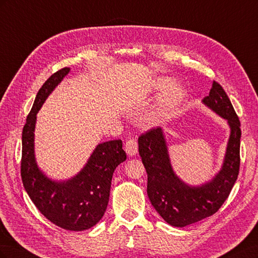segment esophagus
Here are the masks:
<instances>
[{
  "instance_id": "34e87169",
  "label": "esophagus",
  "mask_w": 258,
  "mask_h": 258,
  "mask_svg": "<svg viewBox=\"0 0 258 258\" xmlns=\"http://www.w3.org/2000/svg\"><path fill=\"white\" fill-rule=\"evenodd\" d=\"M124 151L129 156H135L138 154V142L136 139H129L124 144Z\"/></svg>"
}]
</instances>
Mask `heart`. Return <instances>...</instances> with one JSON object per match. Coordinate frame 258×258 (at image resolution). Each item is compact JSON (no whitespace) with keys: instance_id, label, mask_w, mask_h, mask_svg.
I'll list each match as a JSON object with an SVG mask.
<instances>
[{"instance_id":"1","label":"heart","mask_w":258,"mask_h":258,"mask_svg":"<svg viewBox=\"0 0 258 258\" xmlns=\"http://www.w3.org/2000/svg\"><path fill=\"white\" fill-rule=\"evenodd\" d=\"M170 79H167V77H159V79H156L154 81L152 86L154 89L161 90L163 88H166L168 85H170ZM185 96L186 91L183 86L177 84L171 85L161 99L160 110L157 113V117H156V118H162V117H165L170 111H172L173 108H175L182 102Z\"/></svg>"}]
</instances>
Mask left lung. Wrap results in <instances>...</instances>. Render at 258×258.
<instances>
[{
  "mask_svg": "<svg viewBox=\"0 0 258 258\" xmlns=\"http://www.w3.org/2000/svg\"><path fill=\"white\" fill-rule=\"evenodd\" d=\"M202 102L227 119L230 127L223 167L210 182L188 186L176 176L160 127L150 129L138 140L139 154L147 173V196L163 220L174 227H184L216 213L239 174L241 124L227 93L214 81Z\"/></svg>",
  "mask_w": 258,
  "mask_h": 258,
  "instance_id": "8db88e82",
  "label": "left lung"
}]
</instances>
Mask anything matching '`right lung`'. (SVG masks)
I'll return each mask as SVG.
<instances>
[{
	"label": "right lung",
	"mask_w": 258,
	"mask_h": 258,
	"mask_svg": "<svg viewBox=\"0 0 258 258\" xmlns=\"http://www.w3.org/2000/svg\"><path fill=\"white\" fill-rule=\"evenodd\" d=\"M70 72L53 73L38 90L22 130L21 179L38 211L54 225L82 231L95 226L104 215L116 167L127 159L121 140L99 144L79 174L64 182L51 181L37 168L34 156L36 114L49 93Z\"/></svg>",
	"instance_id": "add662e5"
}]
</instances>
